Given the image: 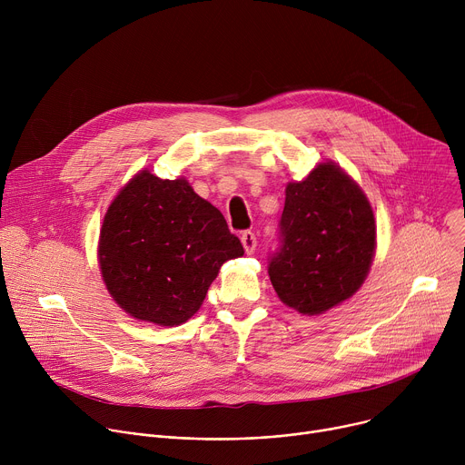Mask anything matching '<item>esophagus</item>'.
I'll list each match as a JSON object with an SVG mask.
<instances>
[{"label": "esophagus", "mask_w": 465, "mask_h": 465, "mask_svg": "<svg viewBox=\"0 0 465 465\" xmlns=\"http://www.w3.org/2000/svg\"><path fill=\"white\" fill-rule=\"evenodd\" d=\"M241 242L246 250V253H253L255 252V246H257V239L253 235V232H242L241 235Z\"/></svg>", "instance_id": "34e87169"}]
</instances>
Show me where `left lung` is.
Returning <instances> with one entry per match:
<instances>
[{
	"instance_id": "left-lung-1",
	"label": "left lung",
	"mask_w": 465,
	"mask_h": 465,
	"mask_svg": "<svg viewBox=\"0 0 465 465\" xmlns=\"http://www.w3.org/2000/svg\"><path fill=\"white\" fill-rule=\"evenodd\" d=\"M280 242L269 264L274 291L298 312L322 314L351 298L370 272L373 210L350 174L320 163L287 183Z\"/></svg>"
}]
</instances>
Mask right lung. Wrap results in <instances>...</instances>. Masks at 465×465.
I'll list each match as a JSON object with an SVG mask.
<instances>
[{
	"label": "right lung",
	"instance_id": "1",
	"mask_svg": "<svg viewBox=\"0 0 465 465\" xmlns=\"http://www.w3.org/2000/svg\"><path fill=\"white\" fill-rule=\"evenodd\" d=\"M244 253L223 213L185 178L140 171L112 201L99 267L115 303L136 320L180 325L201 309L223 262Z\"/></svg>",
	"mask_w": 465,
	"mask_h": 465
}]
</instances>
